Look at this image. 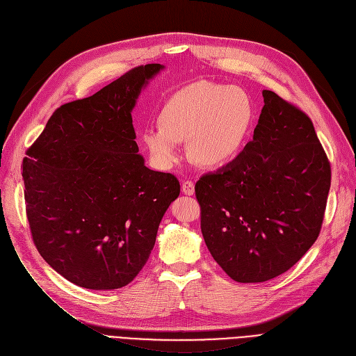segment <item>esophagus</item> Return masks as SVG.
I'll return each instance as SVG.
<instances>
[{"label": "esophagus", "mask_w": 356, "mask_h": 356, "mask_svg": "<svg viewBox=\"0 0 356 356\" xmlns=\"http://www.w3.org/2000/svg\"><path fill=\"white\" fill-rule=\"evenodd\" d=\"M181 192L188 196H192L195 193V183L192 180H184L181 183Z\"/></svg>", "instance_id": "1"}]
</instances>
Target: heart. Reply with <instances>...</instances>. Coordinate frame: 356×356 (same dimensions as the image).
Masks as SVG:
<instances>
[{
	"label": "heart",
	"instance_id": "b5f03b06",
	"mask_svg": "<svg viewBox=\"0 0 356 356\" xmlns=\"http://www.w3.org/2000/svg\"><path fill=\"white\" fill-rule=\"evenodd\" d=\"M255 111L247 93L229 85L199 81L176 92L160 114V125L147 127L143 141L161 168L181 157V141L207 165H225L241 156L254 125Z\"/></svg>",
	"mask_w": 356,
	"mask_h": 356
}]
</instances>
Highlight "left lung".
I'll return each mask as SVG.
<instances>
[{
    "label": "left lung",
    "instance_id": "obj_1",
    "mask_svg": "<svg viewBox=\"0 0 356 356\" xmlns=\"http://www.w3.org/2000/svg\"><path fill=\"white\" fill-rule=\"evenodd\" d=\"M263 97L254 140L195 186L203 239L238 283L268 282L309 251L330 189V163L309 115L273 90Z\"/></svg>",
    "mask_w": 356,
    "mask_h": 356
}]
</instances>
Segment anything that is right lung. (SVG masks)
<instances>
[{"label": "right lung", "mask_w": 356, "mask_h": 356, "mask_svg": "<svg viewBox=\"0 0 356 356\" xmlns=\"http://www.w3.org/2000/svg\"><path fill=\"white\" fill-rule=\"evenodd\" d=\"M161 67L137 66L56 109L23 160L34 245L79 287L114 290L133 282L180 193L175 175L144 165L131 117L141 88Z\"/></svg>", "instance_id": "right-lung-1"}]
</instances>
